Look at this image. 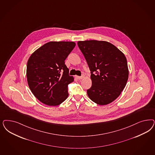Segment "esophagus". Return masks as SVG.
<instances>
[{
	"instance_id": "34e87169",
	"label": "esophagus",
	"mask_w": 155,
	"mask_h": 155,
	"mask_svg": "<svg viewBox=\"0 0 155 155\" xmlns=\"http://www.w3.org/2000/svg\"><path fill=\"white\" fill-rule=\"evenodd\" d=\"M75 77H76V78H77L78 79L80 80V79H83V78H84V75H83L82 76H76Z\"/></svg>"
}]
</instances>
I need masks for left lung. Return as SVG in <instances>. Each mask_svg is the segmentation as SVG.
Listing matches in <instances>:
<instances>
[{
	"instance_id": "8db88e82",
	"label": "left lung",
	"mask_w": 155,
	"mask_h": 155,
	"mask_svg": "<svg viewBox=\"0 0 155 155\" xmlns=\"http://www.w3.org/2000/svg\"><path fill=\"white\" fill-rule=\"evenodd\" d=\"M78 45L91 71L90 99L100 105L116 99L125 88L129 71L124 54L106 41H79Z\"/></svg>"
}]
</instances>
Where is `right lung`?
<instances>
[{"instance_id":"1","label":"right lung","mask_w":155,"mask_h":155,"mask_svg":"<svg viewBox=\"0 0 155 155\" xmlns=\"http://www.w3.org/2000/svg\"><path fill=\"white\" fill-rule=\"evenodd\" d=\"M76 45L74 41H50L30 56L27 79L32 93L42 103L56 106L67 98L68 85L74 78L65 61Z\"/></svg>"}]
</instances>
